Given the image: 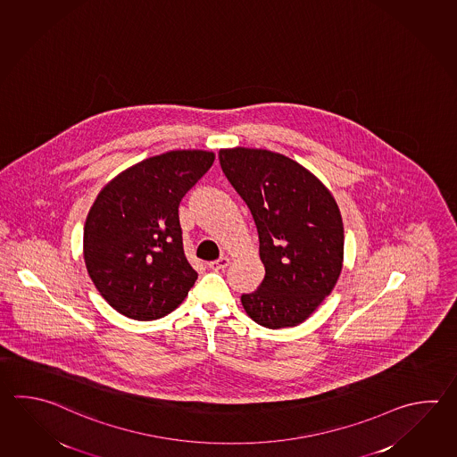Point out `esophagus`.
<instances>
[{
    "instance_id": "obj_1",
    "label": "esophagus",
    "mask_w": 457,
    "mask_h": 457,
    "mask_svg": "<svg viewBox=\"0 0 457 457\" xmlns=\"http://www.w3.org/2000/svg\"><path fill=\"white\" fill-rule=\"evenodd\" d=\"M229 265V259L228 257H221L218 261L208 262V269L210 270H224Z\"/></svg>"
}]
</instances>
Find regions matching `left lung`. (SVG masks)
<instances>
[{"label": "left lung", "mask_w": 457, "mask_h": 457, "mask_svg": "<svg viewBox=\"0 0 457 457\" xmlns=\"http://www.w3.org/2000/svg\"><path fill=\"white\" fill-rule=\"evenodd\" d=\"M224 176L251 210L265 267L261 287L241 296L267 328L304 322L342 271L344 223L332 194L296 161L269 149H220Z\"/></svg>", "instance_id": "left-lung-1"}]
</instances>
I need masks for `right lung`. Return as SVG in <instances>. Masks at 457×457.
I'll return each mask as SVG.
<instances>
[{
	"instance_id": "1",
	"label": "right lung",
	"mask_w": 457,
	"mask_h": 457,
	"mask_svg": "<svg viewBox=\"0 0 457 457\" xmlns=\"http://www.w3.org/2000/svg\"><path fill=\"white\" fill-rule=\"evenodd\" d=\"M213 161L212 151H169L123 170L99 192L84 224V262L117 312L161 319L194 287L198 275L184 253L179 205Z\"/></svg>"
}]
</instances>
